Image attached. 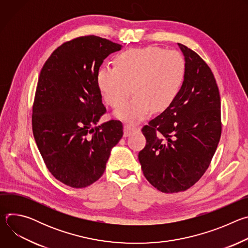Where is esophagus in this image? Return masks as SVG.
<instances>
[{
	"instance_id": "esophagus-1",
	"label": "esophagus",
	"mask_w": 248,
	"mask_h": 248,
	"mask_svg": "<svg viewBox=\"0 0 248 248\" xmlns=\"http://www.w3.org/2000/svg\"><path fill=\"white\" fill-rule=\"evenodd\" d=\"M136 130V127L133 126V125H130V124H125L124 126V136L126 137L128 135H130L133 131Z\"/></svg>"
}]
</instances>
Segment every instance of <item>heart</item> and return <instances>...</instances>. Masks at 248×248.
I'll use <instances>...</instances> for the list:
<instances>
[{"label": "heart", "mask_w": 248, "mask_h": 248, "mask_svg": "<svg viewBox=\"0 0 248 248\" xmlns=\"http://www.w3.org/2000/svg\"><path fill=\"white\" fill-rule=\"evenodd\" d=\"M186 61L181 53L155 46L133 48L120 54L116 66H103L97 73V85L105 103L117 107L129 94L135 95L115 111L116 118L142 121L149 112L168 109L178 96L186 76Z\"/></svg>", "instance_id": "b5f03b06"}]
</instances>
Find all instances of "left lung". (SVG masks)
<instances>
[{"label":"left lung","instance_id":"obj_1","mask_svg":"<svg viewBox=\"0 0 248 248\" xmlns=\"http://www.w3.org/2000/svg\"><path fill=\"white\" fill-rule=\"evenodd\" d=\"M186 61L182 88L168 109L142 128L138 160L146 180L165 193L185 191L208 169L221 137L219 88L208 64L178 43Z\"/></svg>","mask_w":248,"mask_h":248}]
</instances>
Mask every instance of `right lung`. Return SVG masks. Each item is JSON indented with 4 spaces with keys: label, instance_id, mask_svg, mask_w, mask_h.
Wrapping results in <instances>:
<instances>
[{
    "label": "right lung",
    "instance_id": "right-lung-1",
    "mask_svg": "<svg viewBox=\"0 0 248 248\" xmlns=\"http://www.w3.org/2000/svg\"><path fill=\"white\" fill-rule=\"evenodd\" d=\"M122 45L94 35L58 47L42 67L32 111V129L50 172L75 188L86 187L105 171L123 124L98 125L106 113L97 85L104 60Z\"/></svg>",
    "mask_w": 248,
    "mask_h": 248
}]
</instances>
